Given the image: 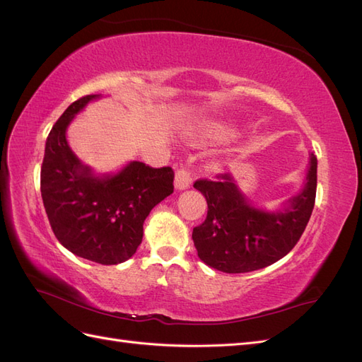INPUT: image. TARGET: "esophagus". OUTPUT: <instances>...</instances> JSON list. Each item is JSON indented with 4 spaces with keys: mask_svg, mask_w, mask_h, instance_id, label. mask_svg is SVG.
I'll return each instance as SVG.
<instances>
[{
    "mask_svg": "<svg viewBox=\"0 0 362 362\" xmlns=\"http://www.w3.org/2000/svg\"><path fill=\"white\" fill-rule=\"evenodd\" d=\"M190 184H192V177H190L189 169L180 166L177 173H175V187L178 190H185L190 187Z\"/></svg>",
    "mask_w": 362,
    "mask_h": 362,
    "instance_id": "34e87169",
    "label": "esophagus"
}]
</instances>
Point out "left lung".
I'll return each instance as SVG.
<instances>
[{
  "instance_id": "left-lung-1",
  "label": "left lung",
  "mask_w": 362,
  "mask_h": 362,
  "mask_svg": "<svg viewBox=\"0 0 362 362\" xmlns=\"http://www.w3.org/2000/svg\"><path fill=\"white\" fill-rule=\"evenodd\" d=\"M206 199V218L193 228L198 257L225 273H246L276 262L299 242L315 202L317 158L310 156L303 189L276 211L252 204L229 173L194 181Z\"/></svg>"
}]
</instances>
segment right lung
<instances>
[{"mask_svg":"<svg viewBox=\"0 0 362 362\" xmlns=\"http://www.w3.org/2000/svg\"><path fill=\"white\" fill-rule=\"evenodd\" d=\"M96 95L72 103L49 131L40 169L42 201L54 235L72 254L119 264L136 254L149 211L173 192L172 168L133 161L115 177L96 178L68 146L72 117Z\"/></svg>","mask_w":362,"mask_h":362,"instance_id":"1","label":"right lung"}]
</instances>
